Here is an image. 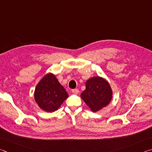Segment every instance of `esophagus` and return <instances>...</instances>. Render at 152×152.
<instances>
[{
  "label": "esophagus",
  "instance_id": "34e87169",
  "mask_svg": "<svg viewBox=\"0 0 152 152\" xmlns=\"http://www.w3.org/2000/svg\"><path fill=\"white\" fill-rule=\"evenodd\" d=\"M72 92L73 94H78L79 92V90L77 89V88L73 89V90H72Z\"/></svg>",
  "mask_w": 152,
  "mask_h": 152
}]
</instances>
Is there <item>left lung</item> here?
Returning a JSON list of instances; mask_svg holds the SVG:
<instances>
[{"instance_id":"8db88e82","label":"left lung","mask_w":152,"mask_h":152,"mask_svg":"<svg viewBox=\"0 0 152 152\" xmlns=\"http://www.w3.org/2000/svg\"><path fill=\"white\" fill-rule=\"evenodd\" d=\"M112 94L109 84L104 79L97 76L86 81V90L82 92L81 98L92 111L96 112L109 103Z\"/></svg>"}]
</instances>
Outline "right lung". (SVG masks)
Here are the masks:
<instances>
[{
	"label": "right lung",
	"mask_w": 152,
	"mask_h": 152,
	"mask_svg": "<svg viewBox=\"0 0 152 152\" xmlns=\"http://www.w3.org/2000/svg\"><path fill=\"white\" fill-rule=\"evenodd\" d=\"M35 100L41 109L47 112L58 110L68 97L66 90L52 74H48L36 86Z\"/></svg>",
	"instance_id": "obj_1"
}]
</instances>
